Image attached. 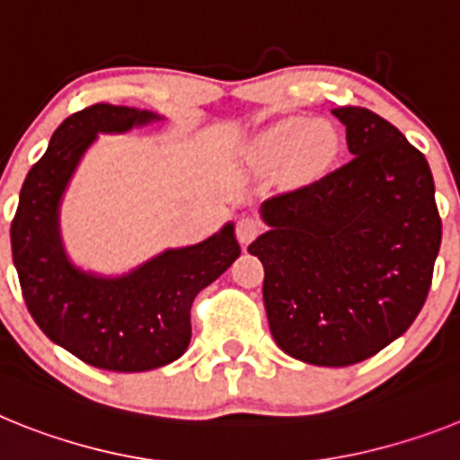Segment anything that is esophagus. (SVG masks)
I'll return each mask as SVG.
<instances>
[{
    "label": "esophagus",
    "mask_w": 460,
    "mask_h": 460,
    "mask_svg": "<svg viewBox=\"0 0 460 460\" xmlns=\"http://www.w3.org/2000/svg\"><path fill=\"white\" fill-rule=\"evenodd\" d=\"M260 230H262V223H260L258 218H255V217H242L237 221V230H234V233H237L239 242L246 246V243H251L255 237H258Z\"/></svg>",
    "instance_id": "1"
}]
</instances>
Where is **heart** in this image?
I'll return each instance as SVG.
<instances>
[{"instance_id": "b5f03b06", "label": "heart", "mask_w": 460, "mask_h": 460, "mask_svg": "<svg viewBox=\"0 0 460 460\" xmlns=\"http://www.w3.org/2000/svg\"><path fill=\"white\" fill-rule=\"evenodd\" d=\"M262 152L271 161L296 154V158L308 168H320L334 156L336 152V133L324 121L308 119H286L276 124L270 133L262 137Z\"/></svg>"}]
</instances>
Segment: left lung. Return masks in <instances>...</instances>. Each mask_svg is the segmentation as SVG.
I'll use <instances>...</instances> for the list:
<instances>
[{
    "instance_id": "obj_1",
    "label": "left lung",
    "mask_w": 460,
    "mask_h": 460,
    "mask_svg": "<svg viewBox=\"0 0 460 460\" xmlns=\"http://www.w3.org/2000/svg\"><path fill=\"white\" fill-rule=\"evenodd\" d=\"M334 115L352 158L271 195V230L249 246L265 265L276 345L315 367H350L403 334L429 296L442 239L424 154L371 110Z\"/></svg>"
}]
</instances>
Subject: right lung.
Masks as SVG:
<instances>
[{"mask_svg":"<svg viewBox=\"0 0 460 460\" xmlns=\"http://www.w3.org/2000/svg\"><path fill=\"white\" fill-rule=\"evenodd\" d=\"M158 119L124 105L93 103L52 133L31 165L11 223V253L27 311L40 332L84 364L152 371L190 343V304L239 258L233 226L189 249L165 251L133 274L96 279L71 267L59 242L57 207L96 133H121Z\"/></svg>","mask_w":460,"mask_h":460,"instance_id":"right-lung-1","label":"right lung"}]
</instances>
